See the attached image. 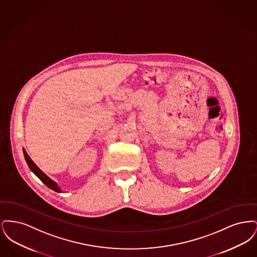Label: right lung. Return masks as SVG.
Segmentation results:
<instances>
[{"instance_id": "right-lung-1", "label": "right lung", "mask_w": 257, "mask_h": 257, "mask_svg": "<svg viewBox=\"0 0 257 257\" xmlns=\"http://www.w3.org/2000/svg\"><path fill=\"white\" fill-rule=\"evenodd\" d=\"M23 152H24L26 162H27L29 168L31 169V171H33V172L37 175V177H38L43 183L45 184L48 188H50L51 190H53V191H55V192H58V193H61V188L57 185L56 182H54L52 179H50L49 177H48L45 173H43L42 171H40V170L37 168V165L29 157V155L27 154V152L25 151V149H23Z\"/></svg>"}]
</instances>
